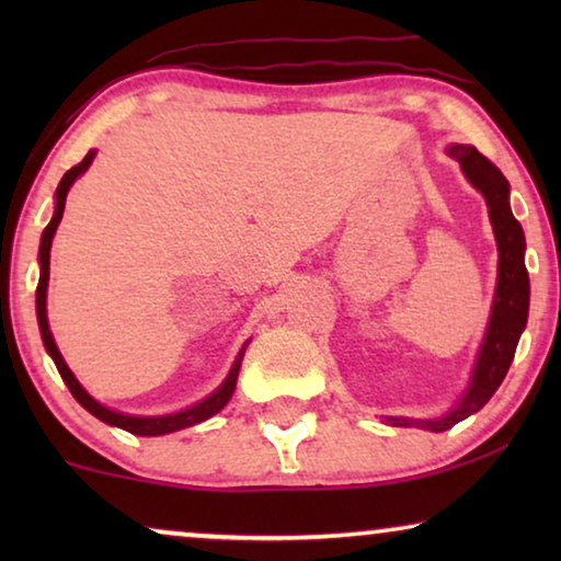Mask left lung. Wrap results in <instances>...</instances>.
Returning <instances> with one entry per match:
<instances>
[{"instance_id":"left-lung-1","label":"left lung","mask_w":561,"mask_h":561,"mask_svg":"<svg viewBox=\"0 0 561 561\" xmlns=\"http://www.w3.org/2000/svg\"><path fill=\"white\" fill-rule=\"evenodd\" d=\"M449 156L459 160L467 181L485 196L488 214L493 221V232L497 242V288L495 304L490 313V324L485 342H482L478 367H474L472 386L462 401L447 416L434 421L413 419H388L393 426H421L428 432H447L459 421L480 411L501 386L505 373L516 355V344L524 332L528 319V271L524 263V229L511 214L508 204V181L490 160L478 152L472 145H451Z\"/></svg>"}]
</instances>
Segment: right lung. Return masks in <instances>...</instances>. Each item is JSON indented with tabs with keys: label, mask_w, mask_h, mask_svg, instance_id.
Wrapping results in <instances>:
<instances>
[{
	"label": "right lung",
	"mask_w": 561,
	"mask_h": 561,
	"mask_svg": "<svg viewBox=\"0 0 561 561\" xmlns=\"http://www.w3.org/2000/svg\"><path fill=\"white\" fill-rule=\"evenodd\" d=\"M91 160H94V150H89L87 158H83L79 165H73L71 171H66L64 179H60L58 191H56V214H53L50 225L45 227L43 240H41V280H37V290H35V309H37V324H41L45 350L50 352V357L58 367L60 378H64V382L68 386V390L73 393L76 401H79L89 413H94L96 419H102L104 424L119 426V428H125V432L137 434V436H160V434L179 432V428L202 424V421L211 419L214 413H219L221 409H225V405L229 403V398H232L234 386H237V373H240L244 350L240 352V357L234 359V365H232V370H229L227 380L221 382L219 390H214V393L206 398V401L191 405V409L181 411V413H171V416H125V413L104 409L102 403H96L94 398H91L87 390L79 386V380H76L73 373L68 370V365L64 363V357H60L56 342H53V334H50V327H48V313H45V296H48V275H50V242H53V234H56V229L60 225V217H64L68 188H71V183L79 179L83 171H87V168L91 165Z\"/></svg>",
	"instance_id": "add662e5"
}]
</instances>
